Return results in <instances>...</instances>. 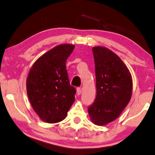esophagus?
Segmentation results:
<instances>
[{"instance_id": "1", "label": "esophagus", "mask_w": 155, "mask_h": 155, "mask_svg": "<svg viewBox=\"0 0 155 155\" xmlns=\"http://www.w3.org/2000/svg\"><path fill=\"white\" fill-rule=\"evenodd\" d=\"M81 93H82V89H81V88L78 87L77 88V94L78 95H80Z\"/></svg>"}]
</instances>
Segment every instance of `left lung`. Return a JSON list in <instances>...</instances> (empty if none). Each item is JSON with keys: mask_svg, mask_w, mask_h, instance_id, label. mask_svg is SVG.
<instances>
[{"mask_svg": "<svg viewBox=\"0 0 155 155\" xmlns=\"http://www.w3.org/2000/svg\"><path fill=\"white\" fill-rule=\"evenodd\" d=\"M92 50L96 97L88 107V112L94 124L104 125L117 118L130 102L132 79L117 54L104 47H94Z\"/></svg>", "mask_w": 155, "mask_h": 155, "instance_id": "obj_1", "label": "left lung"}]
</instances>
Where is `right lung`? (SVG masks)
<instances>
[{"label": "right lung", "mask_w": 155, "mask_h": 155, "mask_svg": "<svg viewBox=\"0 0 155 155\" xmlns=\"http://www.w3.org/2000/svg\"><path fill=\"white\" fill-rule=\"evenodd\" d=\"M74 48L71 44L53 48L35 61L28 74V98L35 112L48 123L63 120L75 101L76 90L66 68Z\"/></svg>", "instance_id": "add662e5"}]
</instances>
